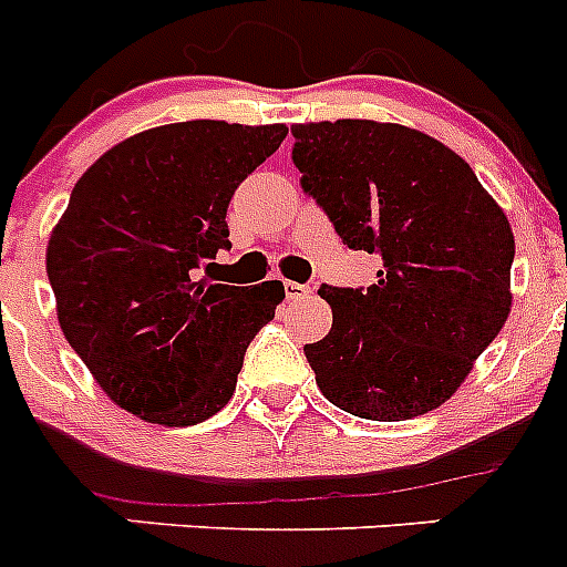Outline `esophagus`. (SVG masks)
<instances>
[{
	"mask_svg": "<svg viewBox=\"0 0 567 567\" xmlns=\"http://www.w3.org/2000/svg\"><path fill=\"white\" fill-rule=\"evenodd\" d=\"M284 292H287V298L298 300V298H307V295H312V287H307V284H298V280H284Z\"/></svg>",
	"mask_w": 567,
	"mask_h": 567,
	"instance_id": "obj_1",
	"label": "esophagus"
}]
</instances>
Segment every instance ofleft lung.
Segmentation results:
<instances>
[{
    "mask_svg": "<svg viewBox=\"0 0 567 567\" xmlns=\"http://www.w3.org/2000/svg\"><path fill=\"white\" fill-rule=\"evenodd\" d=\"M300 187L349 249L383 267L365 289H318L332 329L307 343L318 389L365 420H412L457 392L511 312L514 233L454 150L403 124H295Z\"/></svg>",
    "mask_w": 567,
    "mask_h": 567,
    "instance_id": "8db88e82",
    "label": "left lung"
}]
</instances>
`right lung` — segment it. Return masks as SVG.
Returning <instances> with one entry per match:
<instances>
[{
	"instance_id": "right-lung-1",
	"label": "right lung",
	"mask_w": 567,
	"mask_h": 567,
	"mask_svg": "<svg viewBox=\"0 0 567 567\" xmlns=\"http://www.w3.org/2000/svg\"><path fill=\"white\" fill-rule=\"evenodd\" d=\"M287 133V124H164L107 150L70 193L48 240L59 327L124 412L195 425L233 398L284 284L227 287L195 280V269L233 247L235 189Z\"/></svg>"
}]
</instances>
